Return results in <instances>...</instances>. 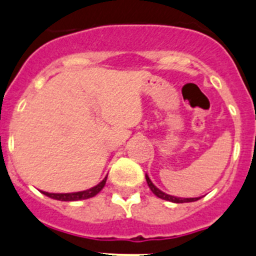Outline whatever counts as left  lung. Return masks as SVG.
I'll use <instances>...</instances> for the list:
<instances>
[{
	"label": "left lung",
	"instance_id": "obj_1",
	"mask_svg": "<svg viewBox=\"0 0 256 256\" xmlns=\"http://www.w3.org/2000/svg\"><path fill=\"white\" fill-rule=\"evenodd\" d=\"M145 178H146V181H148V188H151V191H152L154 194H155L158 198H160V199L166 200V202H176V204H182V202H196V200L200 199V198H186V199H182V198L171 196V195L165 194V192H162V191H161V190H158V188H156L155 185H154L152 181L150 180V178H148V175H145Z\"/></svg>",
	"mask_w": 256,
	"mask_h": 256
}]
</instances>
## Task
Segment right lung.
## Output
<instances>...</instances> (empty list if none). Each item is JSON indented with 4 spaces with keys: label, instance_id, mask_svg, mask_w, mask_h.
<instances>
[{
    "label": "right lung",
    "instance_id": "obj_1",
    "mask_svg": "<svg viewBox=\"0 0 256 256\" xmlns=\"http://www.w3.org/2000/svg\"><path fill=\"white\" fill-rule=\"evenodd\" d=\"M106 176L100 184H98L94 188H88V190L85 191H78V192H68V194H54V192H46V191H41L42 194L46 195V196L51 198V199L54 200H60V202H78V200H85V199H90V198H94L95 195H98L101 190L104 188L106 184Z\"/></svg>",
    "mask_w": 256,
    "mask_h": 256
}]
</instances>
